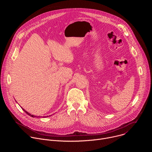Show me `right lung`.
Here are the masks:
<instances>
[{
    "mask_svg": "<svg viewBox=\"0 0 152 152\" xmlns=\"http://www.w3.org/2000/svg\"><path fill=\"white\" fill-rule=\"evenodd\" d=\"M21 108H22V107H21ZM22 110H23V111H25V113H26V114H28V115H30V116H31V117H36V116H35V115H32V114H29V113H28V112H27V111H25V110H24V109H23V108H22ZM47 117H48V116H47ZM38 117H40V116H39H39H38Z\"/></svg>",
    "mask_w": 152,
    "mask_h": 152,
    "instance_id": "1",
    "label": "right lung"
}]
</instances>
